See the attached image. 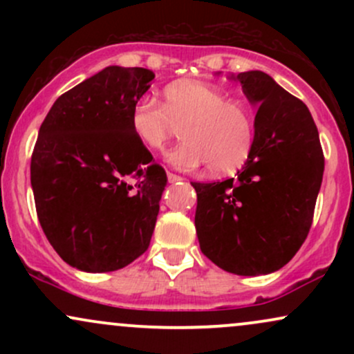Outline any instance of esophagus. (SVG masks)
<instances>
[{
    "mask_svg": "<svg viewBox=\"0 0 354 354\" xmlns=\"http://www.w3.org/2000/svg\"><path fill=\"white\" fill-rule=\"evenodd\" d=\"M168 181H169V183H178V181H183V178L180 176V174L168 173Z\"/></svg>",
    "mask_w": 354,
    "mask_h": 354,
    "instance_id": "obj_1",
    "label": "esophagus"
}]
</instances>
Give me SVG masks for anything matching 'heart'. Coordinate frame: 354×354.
Returning <instances> with one entry per match:
<instances>
[{
	"mask_svg": "<svg viewBox=\"0 0 354 354\" xmlns=\"http://www.w3.org/2000/svg\"><path fill=\"white\" fill-rule=\"evenodd\" d=\"M181 126L183 141L166 154L180 169L208 165L213 174L236 171L254 143V116L243 100L201 81H176L163 89V103L143 96L131 106L129 128L149 151H161Z\"/></svg>",
	"mask_w": 354,
	"mask_h": 354,
	"instance_id": "obj_1",
	"label": "heart"
}]
</instances>
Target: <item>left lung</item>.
I'll use <instances>...</instances> for the list:
<instances>
[{
    "label": "left lung",
    "mask_w": 354,
    "mask_h": 354,
    "mask_svg": "<svg viewBox=\"0 0 354 354\" xmlns=\"http://www.w3.org/2000/svg\"><path fill=\"white\" fill-rule=\"evenodd\" d=\"M258 104L254 143L238 178L191 183L198 194L200 248L228 273L279 270L310 233L324 171L318 128L310 109L263 71L239 73Z\"/></svg>",
    "instance_id": "8db88e82"
}]
</instances>
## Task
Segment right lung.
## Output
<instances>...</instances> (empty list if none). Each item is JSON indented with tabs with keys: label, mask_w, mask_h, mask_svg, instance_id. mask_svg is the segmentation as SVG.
I'll return each mask as SVG.
<instances>
[{
	"label": "right lung",
	"mask_w": 354,
	"mask_h": 354,
	"mask_svg": "<svg viewBox=\"0 0 354 354\" xmlns=\"http://www.w3.org/2000/svg\"><path fill=\"white\" fill-rule=\"evenodd\" d=\"M145 68L108 66L55 101L31 154L36 213L63 261L88 273L148 250L166 183L133 135L129 111L151 86Z\"/></svg>",
	"instance_id": "1"
}]
</instances>
